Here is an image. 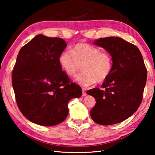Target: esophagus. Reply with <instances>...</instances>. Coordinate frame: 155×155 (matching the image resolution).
<instances>
[{"instance_id":"1","label":"esophagus","mask_w":155,"mask_h":155,"mask_svg":"<svg viewBox=\"0 0 155 155\" xmlns=\"http://www.w3.org/2000/svg\"><path fill=\"white\" fill-rule=\"evenodd\" d=\"M82 91H83V94H82V96H85L86 95H87V93L85 92V89H83Z\"/></svg>"}]
</instances>
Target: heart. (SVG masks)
Instances as JSON below:
<instances>
[{"label": "heart", "mask_w": 155, "mask_h": 155, "mask_svg": "<svg viewBox=\"0 0 155 155\" xmlns=\"http://www.w3.org/2000/svg\"><path fill=\"white\" fill-rule=\"evenodd\" d=\"M58 60L62 70L70 77H75L82 65L83 72L77 77L76 82L83 87L105 81L113 65L110 54L86 43L75 44L71 51L65 50L59 54Z\"/></svg>", "instance_id": "b5f03b06"}]
</instances>
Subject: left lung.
Listing matches in <instances>:
<instances>
[{"mask_svg": "<svg viewBox=\"0 0 155 155\" xmlns=\"http://www.w3.org/2000/svg\"><path fill=\"white\" fill-rule=\"evenodd\" d=\"M94 44L109 52L113 65L102 89L87 91L96 102L90 115L98 124H117L130 117L140 107L146 83V68L137 47L118 37L100 38Z\"/></svg>", "mask_w": 155, "mask_h": 155, "instance_id": "obj_1", "label": "left lung"}]
</instances>
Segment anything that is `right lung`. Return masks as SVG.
<instances>
[{
	"instance_id": "add662e5",
	"label": "right lung",
	"mask_w": 155,
	"mask_h": 155,
	"mask_svg": "<svg viewBox=\"0 0 155 155\" xmlns=\"http://www.w3.org/2000/svg\"><path fill=\"white\" fill-rule=\"evenodd\" d=\"M67 44L59 38L36 35L22 47L12 72L15 100L23 115L35 124L51 127L64 121L68 104L82 90L62 71L59 56Z\"/></svg>"
}]
</instances>
